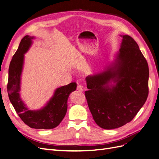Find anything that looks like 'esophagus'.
I'll return each mask as SVG.
<instances>
[{
  "label": "esophagus",
  "mask_w": 159,
  "mask_h": 159,
  "mask_svg": "<svg viewBox=\"0 0 159 159\" xmlns=\"http://www.w3.org/2000/svg\"><path fill=\"white\" fill-rule=\"evenodd\" d=\"M77 89H78L79 91H83L84 89H83V86L81 85L80 84L78 85V87H77Z\"/></svg>",
  "instance_id": "obj_1"
}]
</instances>
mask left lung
<instances>
[{
	"label": "left lung",
	"instance_id": "left-lung-1",
	"mask_svg": "<svg viewBox=\"0 0 159 159\" xmlns=\"http://www.w3.org/2000/svg\"><path fill=\"white\" fill-rule=\"evenodd\" d=\"M123 38L113 60L97 74L86 77L89 109L101 128L113 129L130 122L148 93V66L137 42Z\"/></svg>",
	"mask_w": 159,
	"mask_h": 159
}]
</instances>
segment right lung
I'll return each instance as SVG.
<instances>
[{"label": "right lung", "instance_id": "add662e5", "mask_svg": "<svg viewBox=\"0 0 159 159\" xmlns=\"http://www.w3.org/2000/svg\"><path fill=\"white\" fill-rule=\"evenodd\" d=\"M34 36L24 37L12 57L8 69L7 91L10 102L23 122L36 129L56 127L65 117L70 94L76 89V83H70L55 89L54 94L44 107L38 109L28 108L21 98V76L25 54L29 50Z\"/></svg>", "mask_w": 159, "mask_h": 159}]
</instances>
